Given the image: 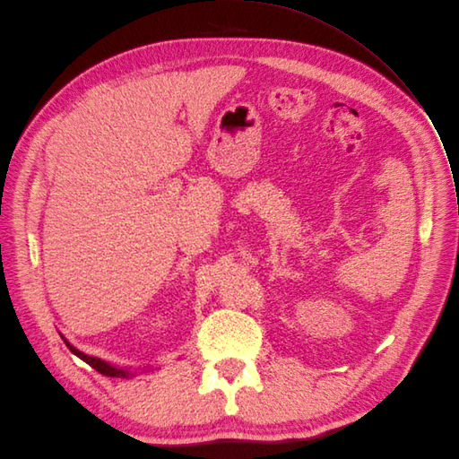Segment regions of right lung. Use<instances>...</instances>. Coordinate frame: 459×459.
<instances>
[{
    "mask_svg": "<svg viewBox=\"0 0 459 459\" xmlns=\"http://www.w3.org/2000/svg\"><path fill=\"white\" fill-rule=\"evenodd\" d=\"M61 337H63V341L66 342V346L70 348L72 354H75L79 359H83L85 363H89V365H91L92 368H96L100 374L109 376V378H131V376H133V372H129L127 368H120V367H115V365L107 363V361H103V359H100V358L83 354V352H81V350H77L75 346H72V344L65 339V335H61Z\"/></svg>",
    "mask_w": 459,
    "mask_h": 459,
    "instance_id": "1",
    "label": "right lung"
}]
</instances>
